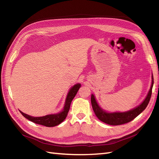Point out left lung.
<instances>
[{
    "label": "left lung",
    "mask_w": 159,
    "mask_h": 159,
    "mask_svg": "<svg viewBox=\"0 0 159 159\" xmlns=\"http://www.w3.org/2000/svg\"><path fill=\"white\" fill-rule=\"evenodd\" d=\"M152 84L150 90L148 91V93L145 99L143 101V102L139 105L138 107L134 109L130 110L127 112L123 113H107L103 111L102 108H100L98 105L97 102L95 99L93 95H91V102L92 105V107L93 111L97 117L105 123H107L110 125H120L125 123H129L131 121L136 117L140 114L142 111L145 109L148 105L149 101L151 99L152 95V89L154 84L153 76H152Z\"/></svg>",
    "instance_id": "obj_1"
}]
</instances>
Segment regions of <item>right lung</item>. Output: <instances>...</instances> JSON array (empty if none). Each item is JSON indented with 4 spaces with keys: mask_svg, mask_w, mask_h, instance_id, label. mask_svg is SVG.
<instances>
[{
    "mask_svg": "<svg viewBox=\"0 0 159 159\" xmlns=\"http://www.w3.org/2000/svg\"><path fill=\"white\" fill-rule=\"evenodd\" d=\"M80 87H81V84H78L74 85L73 87L70 89L69 93L68 94V96H67L64 109L61 112L59 113L46 115V116H44V117H34L22 113L21 111H20V112L25 118L36 124L42 125L49 127L56 126L57 125L60 124L66 118L67 115H68V113L69 111V109L70 107L71 101L74 98Z\"/></svg>",
    "mask_w": 159,
    "mask_h": 159,
    "instance_id": "1",
    "label": "right lung"
}]
</instances>
